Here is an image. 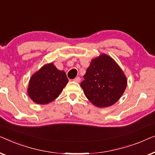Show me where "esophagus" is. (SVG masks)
<instances>
[{"label": "esophagus", "instance_id": "1", "mask_svg": "<svg viewBox=\"0 0 155 155\" xmlns=\"http://www.w3.org/2000/svg\"><path fill=\"white\" fill-rule=\"evenodd\" d=\"M73 80L76 82H80V77H76Z\"/></svg>", "mask_w": 155, "mask_h": 155}]
</instances>
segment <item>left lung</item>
<instances>
[{
	"label": "left lung",
	"mask_w": 155,
	"mask_h": 155,
	"mask_svg": "<svg viewBox=\"0 0 155 155\" xmlns=\"http://www.w3.org/2000/svg\"><path fill=\"white\" fill-rule=\"evenodd\" d=\"M80 86L90 102L99 108L113 105L124 94L127 78L111 57L101 54L92 60Z\"/></svg>",
	"instance_id": "8db88e82"
}]
</instances>
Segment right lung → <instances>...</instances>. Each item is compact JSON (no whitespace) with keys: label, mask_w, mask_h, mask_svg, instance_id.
I'll list each match as a JSON object with an SVG mask.
<instances>
[{"label":"right lung","mask_w":155,"mask_h":155,"mask_svg":"<svg viewBox=\"0 0 155 155\" xmlns=\"http://www.w3.org/2000/svg\"><path fill=\"white\" fill-rule=\"evenodd\" d=\"M68 82L64 71L57 69L53 63H48L30 78L27 92L34 102L46 104L59 96Z\"/></svg>","instance_id":"obj_1"}]
</instances>
